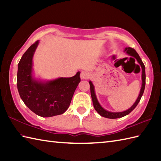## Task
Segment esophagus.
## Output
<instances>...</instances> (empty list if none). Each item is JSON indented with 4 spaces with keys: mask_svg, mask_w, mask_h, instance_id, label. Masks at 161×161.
Instances as JSON below:
<instances>
[{
    "mask_svg": "<svg viewBox=\"0 0 161 161\" xmlns=\"http://www.w3.org/2000/svg\"><path fill=\"white\" fill-rule=\"evenodd\" d=\"M80 77L81 80H87V79L90 77V73L86 70L81 71Z\"/></svg>",
    "mask_w": 161,
    "mask_h": 161,
    "instance_id": "1",
    "label": "esophagus"
}]
</instances>
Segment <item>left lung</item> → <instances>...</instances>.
Segmentation results:
<instances>
[{
    "label": "left lung",
    "instance_id": "8db88e82",
    "mask_svg": "<svg viewBox=\"0 0 161 161\" xmlns=\"http://www.w3.org/2000/svg\"><path fill=\"white\" fill-rule=\"evenodd\" d=\"M125 52L129 54V55L133 57L134 58H136V59L137 60L138 62L139 63V64L141 65V66L142 68V87L141 89V92H140V94L138 95V97L137 98V100L135 102V103L133 104L132 107L131 108H129V109H127L126 111H122V112H111V111H108L107 110H105L104 108H103L102 107V106L99 103V102L97 101V99L96 97V95H95V89H94V86L93 83L91 82L90 81H89V84H90V88H91V97H92V100H93V107L99 114H100L102 117L107 118H110V119H115V118H122L124 117V116L128 115L129 114H130L133 109H134L136 106L138 105V104L139 103L140 100L142 96L143 93H144L145 91V79H146V76H145V66L144 64L142 61L141 57L138 55V54L137 53L136 51L132 48V47H126L125 49Z\"/></svg>",
    "mask_w": 161,
    "mask_h": 161
}]
</instances>
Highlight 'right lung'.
<instances>
[{"mask_svg":"<svg viewBox=\"0 0 161 161\" xmlns=\"http://www.w3.org/2000/svg\"><path fill=\"white\" fill-rule=\"evenodd\" d=\"M33 43L18 64L17 88L25 104L42 117L63 114L68 108L75 91L80 82V73L72 77H60L42 81L32 76V58L39 44Z\"/></svg>","mask_w":161,"mask_h":161,"instance_id":"obj_1","label":"right lung"}]
</instances>
